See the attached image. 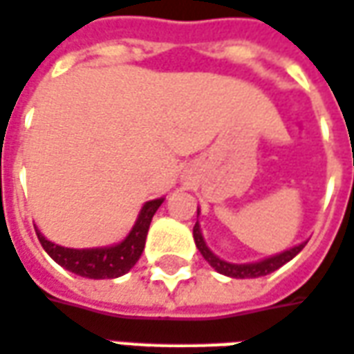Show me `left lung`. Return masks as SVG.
Segmentation results:
<instances>
[{
  "label": "left lung",
  "instance_id": "8db88e82",
  "mask_svg": "<svg viewBox=\"0 0 354 354\" xmlns=\"http://www.w3.org/2000/svg\"><path fill=\"white\" fill-rule=\"evenodd\" d=\"M198 213H200V209H198ZM194 241L196 247H198V251L202 252V257L209 262L211 268H215L216 272L223 273L226 277H234V279H257V277H262V275H268V273L275 272V270H279L281 266H285L286 262H290V260L298 254V252L306 247L308 241H304L300 245H294L292 249H286V251L279 252V254H273V257H268L264 260H259V262H249V264H232V262H226V260L218 259L215 252L211 251L205 243V239L202 236V230H200V223L194 224Z\"/></svg>",
  "mask_w": 354,
  "mask_h": 354
}]
</instances>
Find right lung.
Masks as SVG:
<instances>
[{"label":"right lung","instance_id":"right-lung-1","mask_svg":"<svg viewBox=\"0 0 354 354\" xmlns=\"http://www.w3.org/2000/svg\"><path fill=\"white\" fill-rule=\"evenodd\" d=\"M162 202L164 198L147 202L139 211L138 221L130 234L124 237L120 243L109 245V247L69 249V247H62V245L48 241L37 228H35V234L39 237V243L43 245L46 254L56 264H60L62 268H66L75 275H81L86 279H115L130 272L139 260L141 252L145 249L147 232L151 226L152 216L158 211Z\"/></svg>","mask_w":354,"mask_h":354}]
</instances>
